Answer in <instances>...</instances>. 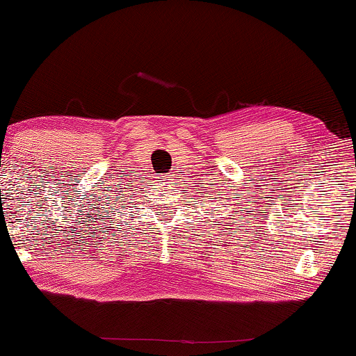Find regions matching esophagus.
<instances>
[{
	"mask_svg": "<svg viewBox=\"0 0 356 356\" xmlns=\"http://www.w3.org/2000/svg\"><path fill=\"white\" fill-rule=\"evenodd\" d=\"M170 177H172V175H163L162 179H160V181H163V183H170V179H172Z\"/></svg>",
	"mask_w": 356,
	"mask_h": 356,
	"instance_id": "obj_1",
	"label": "esophagus"
}]
</instances>
